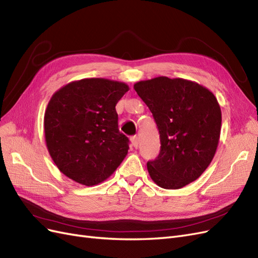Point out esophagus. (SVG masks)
<instances>
[{
	"instance_id": "1",
	"label": "esophagus",
	"mask_w": 258,
	"mask_h": 258,
	"mask_svg": "<svg viewBox=\"0 0 258 258\" xmlns=\"http://www.w3.org/2000/svg\"><path fill=\"white\" fill-rule=\"evenodd\" d=\"M131 143L134 145V147H138V138L137 137H132L131 138Z\"/></svg>"
}]
</instances>
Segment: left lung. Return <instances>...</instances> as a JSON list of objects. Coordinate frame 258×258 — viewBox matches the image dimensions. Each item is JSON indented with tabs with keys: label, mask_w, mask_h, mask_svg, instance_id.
<instances>
[{
	"label": "left lung",
	"mask_w": 258,
	"mask_h": 258,
	"mask_svg": "<svg viewBox=\"0 0 258 258\" xmlns=\"http://www.w3.org/2000/svg\"><path fill=\"white\" fill-rule=\"evenodd\" d=\"M148 106L160 135L158 157L147 162L159 187L178 189L205 172L221 136L222 112L205 86L184 79L158 76L134 85Z\"/></svg>",
	"instance_id": "8db88e82"
}]
</instances>
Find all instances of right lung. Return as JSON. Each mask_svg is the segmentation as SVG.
<instances>
[{
	"instance_id": "add662e5",
	"label": "right lung",
	"mask_w": 258,
	"mask_h": 258,
	"mask_svg": "<svg viewBox=\"0 0 258 258\" xmlns=\"http://www.w3.org/2000/svg\"><path fill=\"white\" fill-rule=\"evenodd\" d=\"M129 90L122 82L83 79L53 93L44 115L51 159L69 178L85 186L110 177L128 154L116 104Z\"/></svg>"
}]
</instances>
